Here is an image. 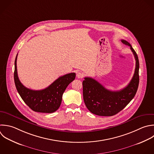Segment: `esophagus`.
I'll list each match as a JSON object with an SVG mask.
<instances>
[{
  "mask_svg": "<svg viewBox=\"0 0 154 154\" xmlns=\"http://www.w3.org/2000/svg\"><path fill=\"white\" fill-rule=\"evenodd\" d=\"M76 77L78 78H82L84 77V74L81 72H76Z\"/></svg>",
  "mask_w": 154,
  "mask_h": 154,
  "instance_id": "esophagus-1",
  "label": "esophagus"
}]
</instances>
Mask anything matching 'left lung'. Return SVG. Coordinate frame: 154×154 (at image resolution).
<instances>
[{
    "label": "left lung",
    "mask_w": 154,
    "mask_h": 154,
    "mask_svg": "<svg viewBox=\"0 0 154 154\" xmlns=\"http://www.w3.org/2000/svg\"><path fill=\"white\" fill-rule=\"evenodd\" d=\"M122 42L130 47L135 59L134 76L129 84L119 91L106 89L96 80L85 77L82 82L83 98L88 109L94 114L112 116L122 111L135 96L139 84V61L138 56L130 43L125 40Z\"/></svg>",
    "instance_id": "obj_1"
}]
</instances>
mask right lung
<instances>
[{"mask_svg": "<svg viewBox=\"0 0 154 154\" xmlns=\"http://www.w3.org/2000/svg\"><path fill=\"white\" fill-rule=\"evenodd\" d=\"M17 58L15 60L14 73L17 90L25 103L33 111L39 112L52 113L60 107L63 94L69 84L75 78V73L60 76L47 88L41 90H33L25 87L20 81L17 70Z\"/></svg>", "mask_w": 154, "mask_h": 154, "instance_id": "add662e5", "label": "right lung"}]
</instances>
